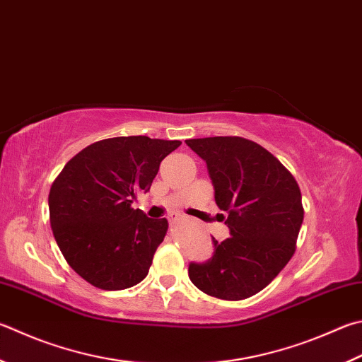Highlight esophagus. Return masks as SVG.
<instances>
[{
    "label": "esophagus",
    "instance_id": "1",
    "mask_svg": "<svg viewBox=\"0 0 362 362\" xmlns=\"http://www.w3.org/2000/svg\"><path fill=\"white\" fill-rule=\"evenodd\" d=\"M168 220H169L170 225H175V223H179V220H182V215L177 214V212H173V214L168 215Z\"/></svg>",
    "mask_w": 362,
    "mask_h": 362
}]
</instances>
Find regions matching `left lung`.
Wrapping results in <instances>:
<instances>
[{
  "label": "left lung",
  "instance_id": "left-lung-1",
  "mask_svg": "<svg viewBox=\"0 0 362 362\" xmlns=\"http://www.w3.org/2000/svg\"><path fill=\"white\" fill-rule=\"evenodd\" d=\"M206 161L215 202L228 214L231 238L214 240L207 262H192L189 280L202 293L242 300L259 293L291 259L304 207L293 174L264 147L239 136L188 139Z\"/></svg>",
  "mask_w": 362,
  "mask_h": 362
}]
</instances>
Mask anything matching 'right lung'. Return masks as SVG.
Segmentation results:
<instances>
[{
  "label": "right lung",
  "mask_w": 362,
  "mask_h": 362,
  "mask_svg": "<svg viewBox=\"0 0 362 362\" xmlns=\"http://www.w3.org/2000/svg\"><path fill=\"white\" fill-rule=\"evenodd\" d=\"M180 141L110 137L81 150L50 187V226L64 259L100 290H127L147 277L168 220L133 201L148 192L160 163Z\"/></svg>",
  "instance_id": "1"
}]
</instances>
